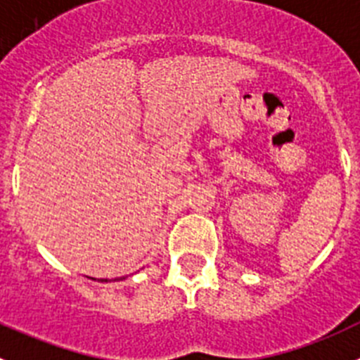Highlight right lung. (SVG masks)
Masks as SVG:
<instances>
[{"label":"right lung","mask_w":360,"mask_h":360,"mask_svg":"<svg viewBox=\"0 0 360 360\" xmlns=\"http://www.w3.org/2000/svg\"><path fill=\"white\" fill-rule=\"evenodd\" d=\"M102 281H108V280H102Z\"/></svg>","instance_id":"obj_1"}]
</instances>
